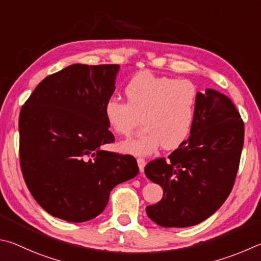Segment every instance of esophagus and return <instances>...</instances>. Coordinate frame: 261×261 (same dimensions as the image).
Wrapping results in <instances>:
<instances>
[{
  "mask_svg": "<svg viewBox=\"0 0 261 261\" xmlns=\"http://www.w3.org/2000/svg\"><path fill=\"white\" fill-rule=\"evenodd\" d=\"M137 163H138L140 172H144V169H145V165H146V160L143 159V158H138V159H137Z\"/></svg>",
  "mask_w": 261,
  "mask_h": 261,
  "instance_id": "34e87169",
  "label": "esophagus"
}]
</instances>
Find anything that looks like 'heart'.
I'll return each instance as SVG.
<instances>
[{
	"mask_svg": "<svg viewBox=\"0 0 261 261\" xmlns=\"http://www.w3.org/2000/svg\"><path fill=\"white\" fill-rule=\"evenodd\" d=\"M126 102L111 98L103 106L110 129L118 136H130L144 120L146 130L120 148L132 155H150L161 146L177 148L189 137L196 117L198 91L189 80L158 76L139 72L125 85Z\"/></svg>",
	"mask_w": 261,
	"mask_h": 261,
	"instance_id": "heart-1",
	"label": "heart"
}]
</instances>
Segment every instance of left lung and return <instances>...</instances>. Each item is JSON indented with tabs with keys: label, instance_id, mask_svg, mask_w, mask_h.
Returning a JSON list of instances; mask_svg holds the SVG:
<instances>
[{
	"label": "left lung",
	"instance_id": "obj_1",
	"mask_svg": "<svg viewBox=\"0 0 261 261\" xmlns=\"http://www.w3.org/2000/svg\"><path fill=\"white\" fill-rule=\"evenodd\" d=\"M244 144V123L234 102L217 90L198 92L189 138L168 159H155L145 174L163 188L159 203L146 207L162 227L194 226L212 216L234 186Z\"/></svg>",
	"mask_w": 261,
	"mask_h": 261
}]
</instances>
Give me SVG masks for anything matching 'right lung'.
Wrapping results in <instances>:
<instances>
[{
  "instance_id": "add662e5",
  "label": "right lung",
  "mask_w": 261,
  "mask_h": 261,
  "mask_svg": "<svg viewBox=\"0 0 261 261\" xmlns=\"http://www.w3.org/2000/svg\"><path fill=\"white\" fill-rule=\"evenodd\" d=\"M118 65L74 64L41 81L19 115V158L35 201L69 222L93 219L116 185L139 172L132 155L101 149L115 141L103 106Z\"/></svg>"
}]
</instances>
